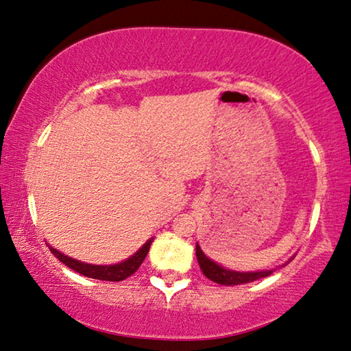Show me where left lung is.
Returning a JSON list of instances; mask_svg holds the SVG:
<instances>
[{"label":"left lung","instance_id":"1","mask_svg":"<svg viewBox=\"0 0 351 351\" xmlns=\"http://www.w3.org/2000/svg\"><path fill=\"white\" fill-rule=\"evenodd\" d=\"M196 256L197 263L200 266V271L208 280L215 281L217 285L223 286H237V285H245L252 283V281L260 280L264 277H269L272 271H263V272H234V271H227V269L221 267L219 264H216L204 255V252L200 250V247L196 245Z\"/></svg>","mask_w":351,"mask_h":351}]
</instances>
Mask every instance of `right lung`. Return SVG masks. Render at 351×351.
Returning a JSON list of instances; mask_svg holds the SVG:
<instances>
[{
  "mask_svg": "<svg viewBox=\"0 0 351 351\" xmlns=\"http://www.w3.org/2000/svg\"><path fill=\"white\" fill-rule=\"evenodd\" d=\"M151 244H152V239H149L134 256H130L129 260H125L119 264H113V266H95V264L80 263L77 260H73L70 256L60 254L59 250L53 249V247H49V250L53 252V255L59 258L65 266L73 269L74 272L85 275V277L102 280V281H121L138 271V267L141 266L143 261H145L149 249H151Z\"/></svg>",
  "mask_w": 351,
  "mask_h": 351,
  "instance_id": "add662e5",
  "label": "right lung"
}]
</instances>
